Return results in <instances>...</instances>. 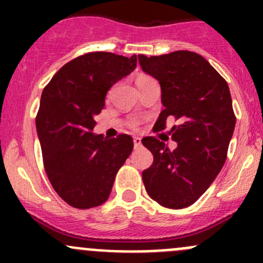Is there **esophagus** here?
Instances as JSON below:
<instances>
[{
  "label": "esophagus",
  "instance_id": "esophagus-1",
  "mask_svg": "<svg viewBox=\"0 0 263 263\" xmlns=\"http://www.w3.org/2000/svg\"><path fill=\"white\" fill-rule=\"evenodd\" d=\"M134 145H135V147H140L141 146V139H140V137H134Z\"/></svg>",
  "mask_w": 263,
  "mask_h": 263
}]
</instances>
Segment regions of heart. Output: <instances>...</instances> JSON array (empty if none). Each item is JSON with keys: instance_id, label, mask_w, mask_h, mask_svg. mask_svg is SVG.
Here are the masks:
<instances>
[{"instance_id": "1", "label": "heart", "mask_w": 263, "mask_h": 263, "mask_svg": "<svg viewBox=\"0 0 263 263\" xmlns=\"http://www.w3.org/2000/svg\"><path fill=\"white\" fill-rule=\"evenodd\" d=\"M148 79H151V78H148V76H146V75H140L139 78L136 79V84L139 85V84H141L142 81H146V80H148ZM137 126V122L136 121H132L131 122V127H136Z\"/></svg>"}]
</instances>
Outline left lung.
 <instances>
[{
    "mask_svg": "<svg viewBox=\"0 0 263 263\" xmlns=\"http://www.w3.org/2000/svg\"><path fill=\"white\" fill-rule=\"evenodd\" d=\"M142 71L159 81L161 110L155 127L171 129L174 150L156 137H145L154 163L142 172L146 192L159 205L184 209L210 187L225 163L235 127L229 86L202 57L190 50L139 55Z\"/></svg>",
    "mask_w": 263,
    "mask_h": 263,
    "instance_id": "obj_1",
    "label": "left lung"
}]
</instances>
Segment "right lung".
<instances>
[{"mask_svg":"<svg viewBox=\"0 0 263 263\" xmlns=\"http://www.w3.org/2000/svg\"><path fill=\"white\" fill-rule=\"evenodd\" d=\"M136 63V54L86 53L61 67L42 92L35 124L44 169L57 195L72 208L104 203L134 148L128 135L104 139L91 131L108 90Z\"/></svg>","mask_w":263,"mask_h":263,"instance_id":"1","label":"right lung"}]
</instances>
